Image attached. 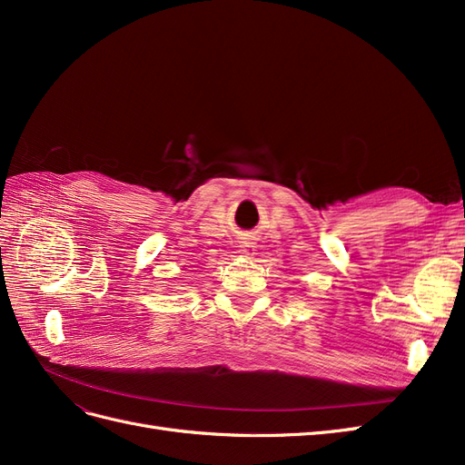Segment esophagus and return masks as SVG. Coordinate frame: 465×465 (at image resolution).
Returning a JSON list of instances; mask_svg holds the SVG:
<instances>
[{
	"label": "esophagus",
	"mask_w": 465,
	"mask_h": 465,
	"mask_svg": "<svg viewBox=\"0 0 465 465\" xmlns=\"http://www.w3.org/2000/svg\"><path fill=\"white\" fill-rule=\"evenodd\" d=\"M241 252L242 254L246 256V258H252L256 254V244L252 242V241H242V244H241Z\"/></svg>",
	"instance_id": "1"
}]
</instances>
